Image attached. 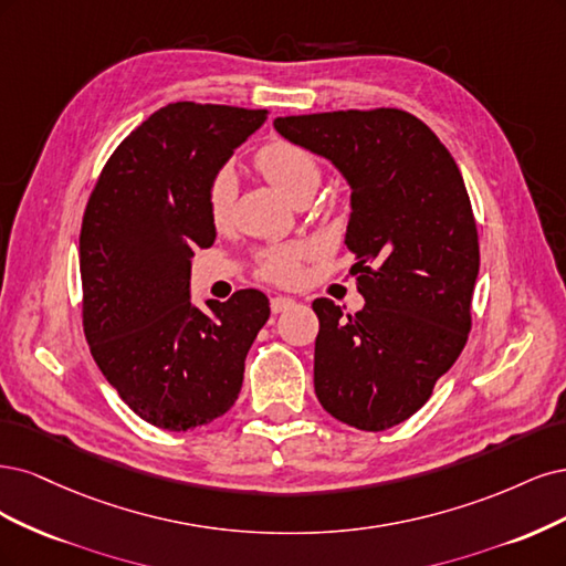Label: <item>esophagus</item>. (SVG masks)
Instances as JSON below:
<instances>
[{
  "mask_svg": "<svg viewBox=\"0 0 566 566\" xmlns=\"http://www.w3.org/2000/svg\"><path fill=\"white\" fill-rule=\"evenodd\" d=\"M296 305V301L294 298H286V296H275L270 301V310L275 315H280V313H286V310H291Z\"/></svg>",
  "mask_w": 566,
  "mask_h": 566,
  "instance_id": "34e87169",
  "label": "esophagus"
}]
</instances>
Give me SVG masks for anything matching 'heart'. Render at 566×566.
Returning <instances> with one entry per match:
<instances>
[{"label":"heart","instance_id":"heart-1","mask_svg":"<svg viewBox=\"0 0 566 566\" xmlns=\"http://www.w3.org/2000/svg\"><path fill=\"white\" fill-rule=\"evenodd\" d=\"M256 169L263 174L268 184L282 192L286 199L313 195L322 180V169L317 157L305 150L303 145L284 138L268 140L253 157ZM237 184L230 169L216 171L207 186V213L213 226H226L232 202H234ZM305 256V247H277L268 249L261 256V277L277 284H294L301 275V261Z\"/></svg>","mask_w":566,"mask_h":566}]
</instances>
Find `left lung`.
I'll use <instances>...</instances> for the list:
<instances>
[{"label":"left lung","instance_id":"8db88e82","mask_svg":"<svg viewBox=\"0 0 566 566\" xmlns=\"http://www.w3.org/2000/svg\"><path fill=\"white\" fill-rule=\"evenodd\" d=\"M291 143L348 180L345 244L364 307L317 298L315 392L340 423L378 432L421 409L470 334L480 272L463 176L428 126L397 107L277 117Z\"/></svg>","mask_w":566,"mask_h":566}]
</instances>
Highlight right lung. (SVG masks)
<instances>
[{
  "mask_svg": "<svg viewBox=\"0 0 566 566\" xmlns=\"http://www.w3.org/2000/svg\"><path fill=\"white\" fill-rule=\"evenodd\" d=\"M265 119L268 111L169 103L117 145L88 197L84 336L107 382L161 430L207 426L234 405L270 317L259 289L207 301L209 310L190 301V259L216 240L209 180Z\"/></svg>",
  "mask_w": 566,
  "mask_h": 566,
  "instance_id": "right-lung-1",
  "label": "right lung"
}]
</instances>
